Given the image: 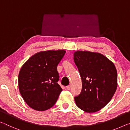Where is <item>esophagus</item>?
I'll return each instance as SVG.
<instances>
[{
    "label": "esophagus",
    "mask_w": 130,
    "mask_h": 130,
    "mask_svg": "<svg viewBox=\"0 0 130 130\" xmlns=\"http://www.w3.org/2000/svg\"><path fill=\"white\" fill-rule=\"evenodd\" d=\"M71 85H69V86H67V89L68 90H71Z\"/></svg>",
    "instance_id": "1"
}]
</instances>
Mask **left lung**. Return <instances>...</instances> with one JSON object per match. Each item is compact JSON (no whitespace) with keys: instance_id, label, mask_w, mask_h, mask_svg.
<instances>
[{"instance_id":"8db88e82","label":"left lung","mask_w":130,"mask_h":130,"mask_svg":"<svg viewBox=\"0 0 130 130\" xmlns=\"http://www.w3.org/2000/svg\"><path fill=\"white\" fill-rule=\"evenodd\" d=\"M74 61L82 81V90L75 97L76 105L87 113L96 112L106 105L116 92L117 74L115 65L99 53L77 51Z\"/></svg>"}]
</instances>
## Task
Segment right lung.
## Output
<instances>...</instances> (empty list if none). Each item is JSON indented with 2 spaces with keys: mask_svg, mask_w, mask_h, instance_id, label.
<instances>
[{
  "mask_svg": "<svg viewBox=\"0 0 130 130\" xmlns=\"http://www.w3.org/2000/svg\"><path fill=\"white\" fill-rule=\"evenodd\" d=\"M65 53L63 50L40 51L30 57L21 68L20 94L33 109L46 110L57 102L62 90L58 84L57 65Z\"/></svg>",
  "mask_w": 130,
  "mask_h": 130,
  "instance_id": "1",
  "label": "right lung"
}]
</instances>
